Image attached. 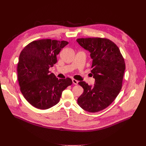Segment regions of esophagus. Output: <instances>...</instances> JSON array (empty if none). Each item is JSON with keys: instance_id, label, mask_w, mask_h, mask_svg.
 <instances>
[{"instance_id": "obj_1", "label": "esophagus", "mask_w": 146, "mask_h": 146, "mask_svg": "<svg viewBox=\"0 0 146 146\" xmlns=\"http://www.w3.org/2000/svg\"><path fill=\"white\" fill-rule=\"evenodd\" d=\"M72 81H73V83L75 85H77L78 83V81L75 80V79H72Z\"/></svg>"}]
</instances>
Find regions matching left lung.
Listing matches in <instances>:
<instances>
[{
	"instance_id": "obj_1",
	"label": "left lung",
	"mask_w": 146,
	"mask_h": 146,
	"mask_svg": "<svg viewBox=\"0 0 146 146\" xmlns=\"http://www.w3.org/2000/svg\"><path fill=\"white\" fill-rule=\"evenodd\" d=\"M76 41L90 52L91 73L95 80L92 86L85 81L78 82L84 92L78 98L77 103L87 111L98 112L108 107L121 90L125 70L124 59L117 45L109 39L89 37Z\"/></svg>"
}]
</instances>
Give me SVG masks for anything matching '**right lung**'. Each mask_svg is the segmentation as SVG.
<instances>
[{
    "instance_id": "right-lung-1",
    "label": "right lung",
    "mask_w": 146,
    "mask_h": 146,
    "mask_svg": "<svg viewBox=\"0 0 146 146\" xmlns=\"http://www.w3.org/2000/svg\"><path fill=\"white\" fill-rule=\"evenodd\" d=\"M66 41L41 39L28 44L20 53L17 66L20 90L36 108L48 109L59 102L62 91L72 85L70 78L58 79L49 69L56 63V55Z\"/></svg>"
}]
</instances>
